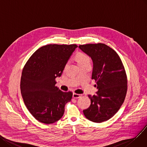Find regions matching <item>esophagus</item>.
<instances>
[{
    "label": "esophagus",
    "instance_id": "34e87169",
    "mask_svg": "<svg viewBox=\"0 0 147 147\" xmlns=\"http://www.w3.org/2000/svg\"><path fill=\"white\" fill-rule=\"evenodd\" d=\"M82 96L81 94H76V93H74L73 94V97L74 98H80L81 96Z\"/></svg>",
    "mask_w": 147,
    "mask_h": 147
}]
</instances>
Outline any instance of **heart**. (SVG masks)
<instances>
[{
	"label": "heart",
	"mask_w": 147,
	"mask_h": 147,
	"mask_svg": "<svg viewBox=\"0 0 147 147\" xmlns=\"http://www.w3.org/2000/svg\"><path fill=\"white\" fill-rule=\"evenodd\" d=\"M76 59L78 65H81L85 63L90 62V59L88 56L82 53H78L76 55Z\"/></svg>",
	"instance_id": "heart-1"
}]
</instances>
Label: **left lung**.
Returning a JSON list of instances; mask_svg holds the SVG:
<instances>
[{
	"label": "left lung",
	"mask_w": 147,
	"mask_h": 147,
	"mask_svg": "<svg viewBox=\"0 0 147 147\" xmlns=\"http://www.w3.org/2000/svg\"><path fill=\"white\" fill-rule=\"evenodd\" d=\"M79 48L92 60V80H96L98 89L96 95L88 96L91 105L83 113L90 121L105 122L117 113L126 97L127 78L123 65L116 51L105 44L80 45Z\"/></svg>",
	"instance_id": "left-lung-1"
}]
</instances>
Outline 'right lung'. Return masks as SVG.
Wrapping results in <instances>:
<instances>
[{
    "instance_id": "obj_1",
    "label": "right lung",
    "mask_w": 147,
    "mask_h": 147,
    "mask_svg": "<svg viewBox=\"0 0 147 147\" xmlns=\"http://www.w3.org/2000/svg\"><path fill=\"white\" fill-rule=\"evenodd\" d=\"M76 45H49L38 49L25 64L21 79L25 105L38 121L53 123L61 119L72 92H63L55 85L75 49Z\"/></svg>"
}]
</instances>
